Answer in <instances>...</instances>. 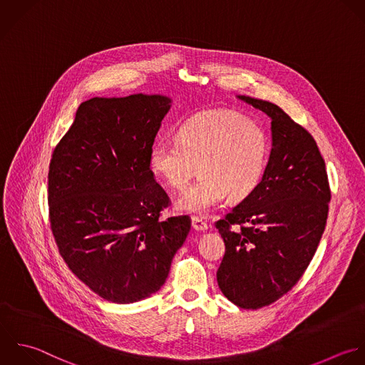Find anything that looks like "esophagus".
<instances>
[{"label": "esophagus", "instance_id": "esophagus-1", "mask_svg": "<svg viewBox=\"0 0 365 365\" xmlns=\"http://www.w3.org/2000/svg\"><path fill=\"white\" fill-rule=\"evenodd\" d=\"M192 227H193L196 232H206L209 226H207V223L203 222L200 217L193 216V217H192Z\"/></svg>", "mask_w": 365, "mask_h": 365}]
</instances>
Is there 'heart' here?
I'll return each mask as SVG.
<instances>
[{
    "mask_svg": "<svg viewBox=\"0 0 365 365\" xmlns=\"http://www.w3.org/2000/svg\"><path fill=\"white\" fill-rule=\"evenodd\" d=\"M270 158V139L263 126L235 110H206L185 120L178 138L156 140L149 150V168L173 189L187 186L175 209L206 216L226 197L243 200L260 185Z\"/></svg>",
    "mask_w": 365,
    "mask_h": 365,
    "instance_id": "1",
    "label": "heart"
}]
</instances>
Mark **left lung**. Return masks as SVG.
Listing matches in <instances>:
<instances>
[{
	"label": "left lung",
	"mask_w": 365,
	"mask_h": 365,
	"mask_svg": "<svg viewBox=\"0 0 365 365\" xmlns=\"http://www.w3.org/2000/svg\"><path fill=\"white\" fill-rule=\"evenodd\" d=\"M237 98L272 119V150L256 190L216 222L226 246L216 276L233 304L256 310L292 290L309 267L326 229L331 192L313 136L277 105Z\"/></svg>",
	"instance_id": "8db88e82"
}]
</instances>
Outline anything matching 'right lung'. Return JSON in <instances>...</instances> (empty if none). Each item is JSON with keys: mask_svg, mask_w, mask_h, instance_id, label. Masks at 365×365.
I'll return each mask as SVG.
<instances>
[{"mask_svg": "<svg viewBox=\"0 0 365 365\" xmlns=\"http://www.w3.org/2000/svg\"><path fill=\"white\" fill-rule=\"evenodd\" d=\"M170 106L163 95L88 99L52 153L48 205L59 253L81 282L112 303L160 290L190 230L187 216L159 219L169 197L149 168Z\"/></svg>", "mask_w": 365, "mask_h": 365, "instance_id": "right-lung-1", "label": "right lung"}]
</instances>
